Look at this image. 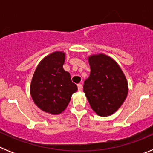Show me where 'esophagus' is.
Returning <instances> with one entry per match:
<instances>
[{"instance_id":"34e87169","label":"esophagus","mask_w":153,"mask_h":153,"mask_svg":"<svg viewBox=\"0 0 153 153\" xmlns=\"http://www.w3.org/2000/svg\"><path fill=\"white\" fill-rule=\"evenodd\" d=\"M77 87H78V90H79V91H81V90H83V85L80 84V83H79V84L77 85Z\"/></svg>"}]
</instances>
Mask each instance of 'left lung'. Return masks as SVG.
<instances>
[{
    "instance_id": "8db88e82",
    "label": "left lung",
    "mask_w": 153,
    "mask_h": 153,
    "mask_svg": "<svg viewBox=\"0 0 153 153\" xmlns=\"http://www.w3.org/2000/svg\"><path fill=\"white\" fill-rule=\"evenodd\" d=\"M90 74L83 85L92 109L100 117H109L120 109L128 94L125 74L113 58L104 53L88 56Z\"/></svg>"
}]
</instances>
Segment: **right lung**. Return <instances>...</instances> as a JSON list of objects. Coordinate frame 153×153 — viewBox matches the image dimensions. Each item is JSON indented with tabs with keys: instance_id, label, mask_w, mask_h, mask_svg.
<instances>
[{
	"instance_id": "1",
	"label": "right lung",
	"mask_w": 153,
	"mask_h": 153,
	"mask_svg": "<svg viewBox=\"0 0 153 153\" xmlns=\"http://www.w3.org/2000/svg\"><path fill=\"white\" fill-rule=\"evenodd\" d=\"M66 53L55 51L46 56L37 65L30 83V95L34 103L52 115L63 113L68 106L77 86L63 65Z\"/></svg>"
}]
</instances>
